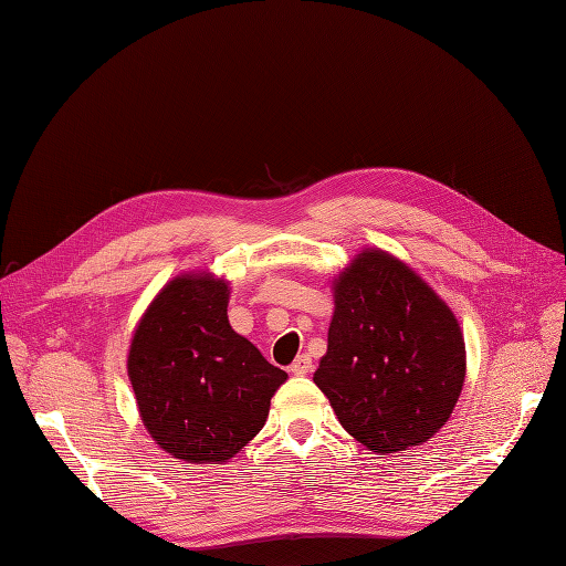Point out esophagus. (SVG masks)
<instances>
[{"instance_id":"1","label":"esophagus","mask_w":566,"mask_h":566,"mask_svg":"<svg viewBox=\"0 0 566 566\" xmlns=\"http://www.w3.org/2000/svg\"><path fill=\"white\" fill-rule=\"evenodd\" d=\"M291 375H307L312 370V359L307 357V354H301V357H296V361L289 366Z\"/></svg>"}]
</instances>
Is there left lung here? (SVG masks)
Returning <instances> with one entry per match:
<instances>
[{
    "mask_svg": "<svg viewBox=\"0 0 566 566\" xmlns=\"http://www.w3.org/2000/svg\"><path fill=\"white\" fill-rule=\"evenodd\" d=\"M333 298L315 385L338 422L378 454L427 443L448 422L467 378L452 310L382 249L357 254L333 280Z\"/></svg>",
    "mask_w": 566,
    "mask_h": 566,
    "instance_id": "left-lung-1",
    "label": "left lung"
}]
</instances>
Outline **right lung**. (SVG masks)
Here are the masks:
<instances>
[{
  "instance_id": "1",
  "label": "right lung",
  "mask_w": 566,
  "mask_h": 566,
  "mask_svg": "<svg viewBox=\"0 0 566 566\" xmlns=\"http://www.w3.org/2000/svg\"><path fill=\"white\" fill-rule=\"evenodd\" d=\"M228 282L188 272L142 315L128 378L154 441L191 464H223L254 438L286 373L228 324Z\"/></svg>"
}]
</instances>
